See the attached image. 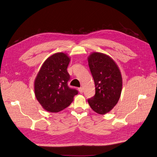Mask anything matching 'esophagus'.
Masks as SVG:
<instances>
[{"instance_id": "34e87169", "label": "esophagus", "mask_w": 157, "mask_h": 157, "mask_svg": "<svg viewBox=\"0 0 157 157\" xmlns=\"http://www.w3.org/2000/svg\"><path fill=\"white\" fill-rule=\"evenodd\" d=\"M78 91H79V92L80 93V94H82V92H83V88H82V87H80V88H78Z\"/></svg>"}]
</instances>
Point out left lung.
<instances>
[{
    "label": "left lung",
    "instance_id": "1",
    "mask_svg": "<svg viewBox=\"0 0 157 157\" xmlns=\"http://www.w3.org/2000/svg\"><path fill=\"white\" fill-rule=\"evenodd\" d=\"M88 61L96 88L94 96L88 101L93 111L105 115L117 105L121 97L122 87L121 71L115 61L103 53H92Z\"/></svg>",
    "mask_w": 157,
    "mask_h": 157
}]
</instances>
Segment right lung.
<instances>
[{
	"instance_id": "obj_1",
	"label": "right lung",
	"mask_w": 157,
	"mask_h": 157,
	"mask_svg": "<svg viewBox=\"0 0 157 157\" xmlns=\"http://www.w3.org/2000/svg\"><path fill=\"white\" fill-rule=\"evenodd\" d=\"M68 56L58 52L47 59L37 74L35 80L36 98L45 110L58 113L67 107L78 94L76 89L68 86L70 75L67 67Z\"/></svg>"
}]
</instances>
